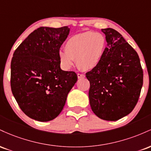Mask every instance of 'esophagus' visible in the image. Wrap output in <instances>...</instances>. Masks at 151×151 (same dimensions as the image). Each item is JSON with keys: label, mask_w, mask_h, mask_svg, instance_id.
Here are the masks:
<instances>
[{"label": "esophagus", "mask_w": 151, "mask_h": 151, "mask_svg": "<svg viewBox=\"0 0 151 151\" xmlns=\"http://www.w3.org/2000/svg\"><path fill=\"white\" fill-rule=\"evenodd\" d=\"M77 77H78V78H79V79H81V78L85 77V75H84V74H83L78 73L77 74Z\"/></svg>", "instance_id": "34e87169"}]
</instances>
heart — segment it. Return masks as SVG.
I'll list each match as a JSON object with an SVG mask.
<instances>
[{
    "mask_svg": "<svg viewBox=\"0 0 151 151\" xmlns=\"http://www.w3.org/2000/svg\"><path fill=\"white\" fill-rule=\"evenodd\" d=\"M106 48L104 36L99 32H84L69 38L65 42V51L58 52V59L64 70H70L75 59L81 70L96 68L103 58Z\"/></svg>",
    "mask_w": 151,
    "mask_h": 151,
    "instance_id": "b5f03b06",
    "label": "heart"
}]
</instances>
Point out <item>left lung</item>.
Listing matches in <instances>:
<instances>
[{"label":"left lung","mask_w":151,"mask_h":151,"mask_svg":"<svg viewBox=\"0 0 151 151\" xmlns=\"http://www.w3.org/2000/svg\"><path fill=\"white\" fill-rule=\"evenodd\" d=\"M107 47L99 65L86 73L90 82L91 110L100 119L117 121L136 106L143 86V72L138 54L112 28L101 29Z\"/></svg>","instance_id":"obj_1"}]
</instances>
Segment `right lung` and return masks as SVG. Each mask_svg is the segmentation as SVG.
Returning <instances> with one entry per match:
<instances>
[{
    "label": "right lung",
    "mask_w": 151,
    "mask_h": 151,
    "mask_svg": "<svg viewBox=\"0 0 151 151\" xmlns=\"http://www.w3.org/2000/svg\"><path fill=\"white\" fill-rule=\"evenodd\" d=\"M69 33L67 26L40 27L13 53L12 93L22 111L36 121L45 122L58 116L77 81L75 72L61 70L58 59L60 47Z\"/></svg>",
    "instance_id": "right-lung-1"
}]
</instances>
